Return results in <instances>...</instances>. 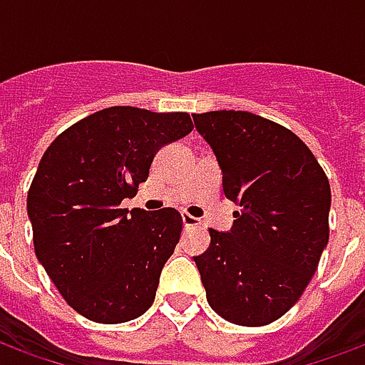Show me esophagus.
Wrapping results in <instances>:
<instances>
[{"instance_id":"esophagus-1","label":"esophagus","mask_w":365,"mask_h":365,"mask_svg":"<svg viewBox=\"0 0 365 365\" xmlns=\"http://www.w3.org/2000/svg\"><path fill=\"white\" fill-rule=\"evenodd\" d=\"M182 221H183V227H185V229H195V227H199V225H201V221H199V219H195V217L190 213H182Z\"/></svg>"}]
</instances>
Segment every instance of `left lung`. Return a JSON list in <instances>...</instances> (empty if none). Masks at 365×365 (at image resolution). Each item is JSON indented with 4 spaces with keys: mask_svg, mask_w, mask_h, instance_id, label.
<instances>
[{
    "mask_svg": "<svg viewBox=\"0 0 365 365\" xmlns=\"http://www.w3.org/2000/svg\"><path fill=\"white\" fill-rule=\"evenodd\" d=\"M237 203L229 232L209 229L197 264L207 301L225 321L264 327L295 305L329 245L330 185L289 128L248 111L193 115Z\"/></svg>",
    "mask_w": 365,
    "mask_h": 365,
    "instance_id": "8db88e82",
    "label": "left lung"
}]
</instances>
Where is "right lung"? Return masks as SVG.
I'll use <instances>...</instances> for the list:
<instances>
[{"instance_id": "right-lung-1", "label": "right lung", "mask_w": 365, "mask_h": 365, "mask_svg": "<svg viewBox=\"0 0 365 365\" xmlns=\"http://www.w3.org/2000/svg\"><path fill=\"white\" fill-rule=\"evenodd\" d=\"M193 130L187 113L107 107L58 135L27 195L38 262L74 311L101 324L146 313L182 235V215L120 209L156 152Z\"/></svg>"}]
</instances>
